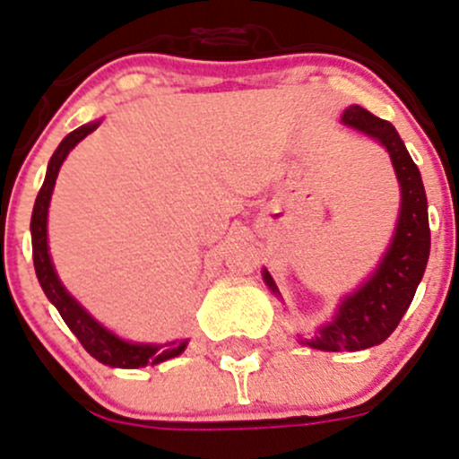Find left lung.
I'll return each instance as SVG.
<instances>
[{
    "label": "left lung",
    "instance_id": "obj_1",
    "mask_svg": "<svg viewBox=\"0 0 459 459\" xmlns=\"http://www.w3.org/2000/svg\"><path fill=\"white\" fill-rule=\"evenodd\" d=\"M342 122L367 133L387 149L403 199L396 233L383 263L369 281L362 282L358 292L342 301L335 319L319 328L315 340H306L307 346L319 351H362L387 340L412 303L430 255L426 190L419 167L410 158L403 140L398 138L396 128L362 106L346 108ZM264 282L273 294H278L276 282L267 272Z\"/></svg>",
    "mask_w": 459,
    "mask_h": 459
}]
</instances>
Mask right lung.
<instances>
[{
  "mask_svg": "<svg viewBox=\"0 0 459 459\" xmlns=\"http://www.w3.org/2000/svg\"><path fill=\"white\" fill-rule=\"evenodd\" d=\"M100 124H85L79 126L76 131H72L70 135H65L58 149L51 156L49 167H47V177L42 183L40 192H38L36 205H33L31 215V242H33V267H36V276L40 281V288L45 290L47 299L56 306V310L61 312L63 321H65L70 331L74 333L76 340L81 342L85 351H88L92 358H97L101 365L108 367H122V369H135V367L144 365H158V362H165L169 358H177L186 349V342H169V344H131V342L119 340L117 335H113L110 331H106L104 326H100L74 299L67 294V290L63 288L58 276L54 272V264H51L49 249H47V208H49L51 192H54L56 177H58V169L65 162V158L70 156L72 149L81 143V140L92 133Z\"/></svg>",
  "mask_w": 459,
  "mask_h": 459,
  "instance_id": "right-lung-1",
  "label": "right lung"
}]
</instances>
